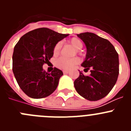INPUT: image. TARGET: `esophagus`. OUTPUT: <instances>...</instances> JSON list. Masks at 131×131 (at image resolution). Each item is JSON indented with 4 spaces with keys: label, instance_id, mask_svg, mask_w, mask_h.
<instances>
[{
    "label": "esophagus",
    "instance_id": "1",
    "mask_svg": "<svg viewBox=\"0 0 131 131\" xmlns=\"http://www.w3.org/2000/svg\"><path fill=\"white\" fill-rule=\"evenodd\" d=\"M63 74H68L69 73V71H68V70H63Z\"/></svg>",
    "mask_w": 131,
    "mask_h": 131
}]
</instances>
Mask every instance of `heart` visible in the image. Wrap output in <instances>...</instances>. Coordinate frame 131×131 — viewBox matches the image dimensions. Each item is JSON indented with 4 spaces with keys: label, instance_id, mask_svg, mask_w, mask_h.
<instances>
[{
    "label": "heart",
    "instance_id": "obj_1",
    "mask_svg": "<svg viewBox=\"0 0 131 131\" xmlns=\"http://www.w3.org/2000/svg\"><path fill=\"white\" fill-rule=\"evenodd\" d=\"M69 42L77 50H80L83 47V43L79 39L76 37L72 38L69 40ZM62 47V42H58L54 46L53 49L54 55H57L60 52V50ZM79 62V59L78 58H67L65 57H60L56 62V65L58 68L60 69L69 70L73 68L75 65L78 64Z\"/></svg>",
    "mask_w": 131,
    "mask_h": 131
}]
</instances>
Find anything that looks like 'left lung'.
I'll return each mask as SVG.
<instances>
[{
    "instance_id": "left-lung-1",
    "label": "left lung",
    "mask_w": 131,
    "mask_h": 131,
    "mask_svg": "<svg viewBox=\"0 0 131 131\" xmlns=\"http://www.w3.org/2000/svg\"><path fill=\"white\" fill-rule=\"evenodd\" d=\"M86 48V58L82 63L84 71L91 69L88 76L79 71L74 81L75 90L90 101L104 98L112 91L119 75V55L108 40L92 33L77 35Z\"/></svg>"
}]
</instances>
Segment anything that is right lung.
I'll return each instance as SVG.
<instances>
[{
	"mask_svg": "<svg viewBox=\"0 0 131 131\" xmlns=\"http://www.w3.org/2000/svg\"><path fill=\"white\" fill-rule=\"evenodd\" d=\"M68 34L39 28L23 35L14 48L12 70L19 87L28 96L39 99L54 92L63 72L54 68L50 73L42 68L53 56L56 43Z\"/></svg>",
	"mask_w": 131,
	"mask_h": 131,
	"instance_id": "1",
	"label": "right lung"
}]
</instances>
